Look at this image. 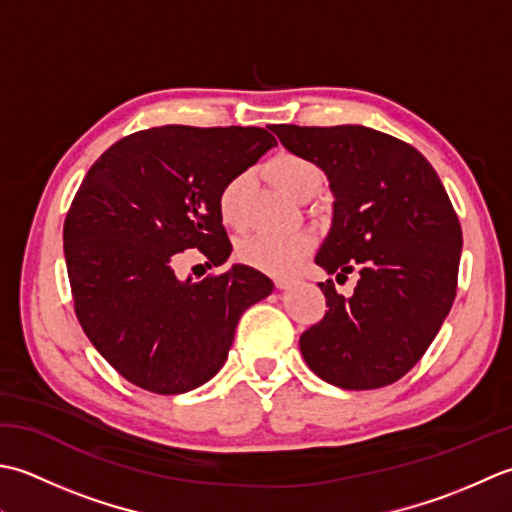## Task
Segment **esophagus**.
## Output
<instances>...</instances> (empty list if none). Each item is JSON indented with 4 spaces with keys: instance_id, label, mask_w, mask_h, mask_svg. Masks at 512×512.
<instances>
[{
    "instance_id": "obj_1",
    "label": "esophagus",
    "mask_w": 512,
    "mask_h": 512,
    "mask_svg": "<svg viewBox=\"0 0 512 512\" xmlns=\"http://www.w3.org/2000/svg\"><path fill=\"white\" fill-rule=\"evenodd\" d=\"M274 283H276L278 289H289L291 285H294V280H291V278H276Z\"/></svg>"
}]
</instances>
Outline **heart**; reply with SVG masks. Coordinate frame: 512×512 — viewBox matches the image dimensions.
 Segmentation results:
<instances>
[{
	"label": "heart",
	"mask_w": 512,
	"mask_h": 512,
	"mask_svg": "<svg viewBox=\"0 0 512 512\" xmlns=\"http://www.w3.org/2000/svg\"><path fill=\"white\" fill-rule=\"evenodd\" d=\"M267 172L274 183L289 196L300 198L307 192H318L322 174L314 161L307 156L280 152L269 161ZM243 198H245V176H234L227 181L218 194V212L223 223L238 227L243 223ZM311 249V236L305 232L291 234H256L247 236L236 247V256L243 265L254 267L265 274H287L298 260Z\"/></svg>",
	"instance_id": "heart-1"
}]
</instances>
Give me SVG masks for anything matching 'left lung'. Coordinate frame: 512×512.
<instances>
[{
	"label": "left lung",
	"mask_w": 512,
	"mask_h": 512,
	"mask_svg": "<svg viewBox=\"0 0 512 512\" xmlns=\"http://www.w3.org/2000/svg\"><path fill=\"white\" fill-rule=\"evenodd\" d=\"M291 154L325 172L333 216L316 265L347 278L349 298L318 283L327 314L300 336L318 378L349 391L400 380L453 307L462 227L433 165L413 145L364 125H271Z\"/></svg>",
	"instance_id": "8db88e82"
}]
</instances>
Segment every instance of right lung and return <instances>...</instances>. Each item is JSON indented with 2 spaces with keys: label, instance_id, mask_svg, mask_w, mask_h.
<instances>
[{
  "label": "right lung",
  "instance_id": "obj_1",
  "mask_svg": "<svg viewBox=\"0 0 512 512\" xmlns=\"http://www.w3.org/2000/svg\"><path fill=\"white\" fill-rule=\"evenodd\" d=\"M274 145L265 128L163 125L114 143L81 181L64 223L75 314L128 382L161 395L201 387L225 364L243 311L274 291L247 265L201 283L172 269L185 249L225 263L218 194Z\"/></svg>",
  "mask_w": 512,
  "mask_h": 512
}]
</instances>
